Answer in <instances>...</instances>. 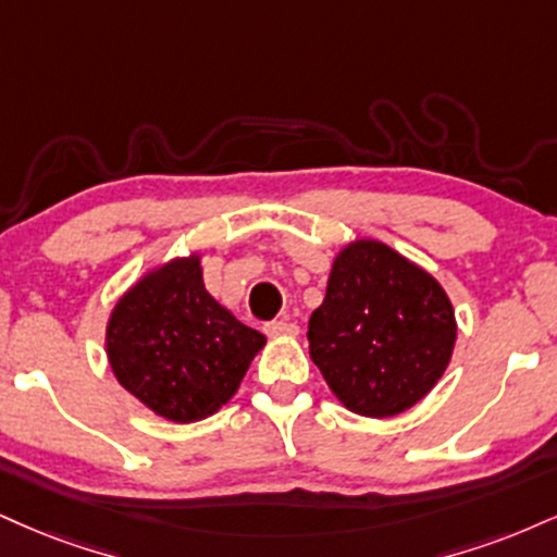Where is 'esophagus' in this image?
<instances>
[{"mask_svg": "<svg viewBox=\"0 0 557 557\" xmlns=\"http://www.w3.org/2000/svg\"><path fill=\"white\" fill-rule=\"evenodd\" d=\"M264 334L267 337H296L298 334V326L293 324V321H267L264 324Z\"/></svg>", "mask_w": 557, "mask_h": 557, "instance_id": "esophagus-1", "label": "esophagus"}]
</instances>
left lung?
Segmentation results:
<instances>
[{"mask_svg": "<svg viewBox=\"0 0 557 557\" xmlns=\"http://www.w3.org/2000/svg\"><path fill=\"white\" fill-rule=\"evenodd\" d=\"M457 343L451 300L433 274L373 238L334 257L308 321V350L347 410L392 418L444 376Z\"/></svg>", "mask_w": 557, "mask_h": 557, "instance_id": "1", "label": "left lung"}]
</instances>
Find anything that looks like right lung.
Wrapping results in <instances>:
<instances>
[{"label":"right lung","instance_id":"1","mask_svg":"<svg viewBox=\"0 0 557 557\" xmlns=\"http://www.w3.org/2000/svg\"><path fill=\"white\" fill-rule=\"evenodd\" d=\"M267 337L207 293L199 253L171 259L113 306L106 352L113 376L173 423L210 418L238 392Z\"/></svg>","mask_w":557,"mask_h":557}]
</instances>
